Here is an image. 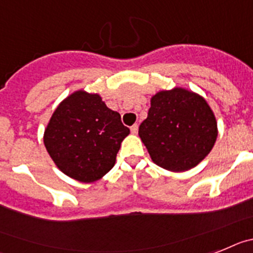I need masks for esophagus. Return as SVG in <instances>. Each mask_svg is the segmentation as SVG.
Here are the masks:
<instances>
[{
	"label": "esophagus",
	"instance_id": "1",
	"mask_svg": "<svg viewBox=\"0 0 253 253\" xmlns=\"http://www.w3.org/2000/svg\"><path fill=\"white\" fill-rule=\"evenodd\" d=\"M129 129H131V133L136 135V133H137V131H139V126H137V125H132V126L129 127Z\"/></svg>",
	"mask_w": 253,
	"mask_h": 253
}]
</instances>
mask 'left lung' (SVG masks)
<instances>
[{
    "instance_id": "obj_1",
    "label": "left lung",
    "mask_w": 253,
    "mask_h": 253,
    "mask_svg": "<svg viewBox=\"0 0 253 253\" xmlns=\"http://www.w3.org/2000/svg\"><path fill=\"white\" fill-rule=\"evenodd\" d=\"M139 136L157 166L170 172H186L214 148L218 124L204 96L175 86L151 96Z\"/></svg>"
}]
</instances>
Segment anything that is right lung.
<instances>
[{"label":"right lung","instance_id":"1","mask_svg":"<svg viewBox=\"0 0 253 253\" xmlns=\"http://www.w3.org/2000/svg\"><path fill=\"white\" fill-rule=\"evenodd\" d=\"M129 129L98 93L76 90L54 109L43 141L56 167L83 183L103 178L116 164Z\"/></svg>","mask_w":253,"mask_h":253}]
</instances>
